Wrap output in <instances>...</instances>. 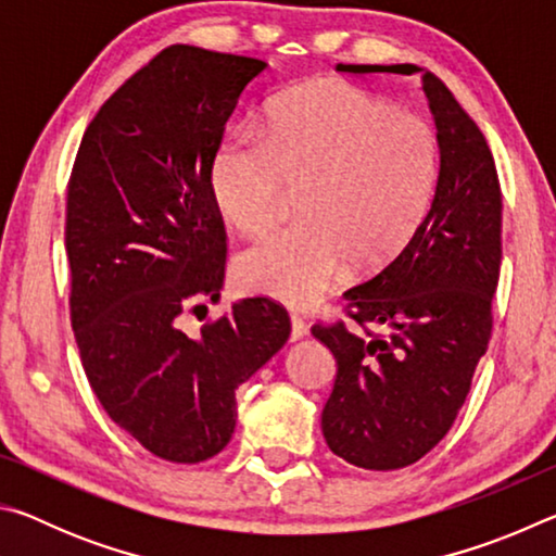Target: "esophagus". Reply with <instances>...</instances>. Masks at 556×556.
I'll list each match as a JSON object with an SVG mask.
<instances>
[{"label":"esophagus","instance_id":"obj_1","mask_svg":"<svg viewBox=\"0 0 556 556\" xmlns=\"http://www.w3.org/2000/svg\"><path fill=\"white\" fill-rule=\"evenodd\" d=\"M308 333V326L304 324V318L291 314V341H301Z\"/></svg>","mask_w":556,"mask_h":556}]
</instances>
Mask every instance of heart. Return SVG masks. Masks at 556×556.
Instances as JSON below:
<instances>
[{
    "instance_id": "b5f03b06",
    "label": "heart",
    "mask_w": 556,
    "mask_h": 556,
    "mask_svg": "<svg viewBox=\"0 0 556 556\" xmlns=\"http://www.w3.org/2000/svg\"><path fill=\"white\" fill-rule=\"evenodd\" d=\"M225 220L265 232L301 191L304 220L238 260L244 287L312 306L345 277L388 267L419 232L439 181V139L425 117L343 80H318L271 108L265 135L238 131L213 162Z\"/></svg>"
}]
</instances>
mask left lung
<instances>
[{"mask_svg":"<svg viewBox=\"0 0 556 556\" xmlns=\"http://www.w3.org/2000/svg\"><path fill=\"white\" fill-rule=\"evenodd\" d=\"M351 68L421 71L409 63ZM421 83L441 154L427 218L388 267L345 291L353 326H312L338 365L321 414L326 444L368 470L409 466L446 437L488 351L501 277L503 193L491 147L434 73ZM370 323L386 333L375 334Z\"/></svg>","mask_w":556,"mask_h":556,"instance_id":"left-lung-1","label":"left lung"}]
</instances>
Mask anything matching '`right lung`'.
Returning a JSON list of instances; mask_svg holds the SVG:
<instances>
[{
  "mask_svg": "<svg viewBox=\"0 0 556 556\" xmlns=\"http://www.w3.org/2000/svg\"><path fill=\"white\" fill-rule=\"evenodd\" d=\"M265 68L168 46L92 117L71 172L65 252L80 363L110 419L176 464L228 446L235 390L291 333L267 296L232 304L195 338L181 328L195 299H220L228 244L213 162L242 90Z\"/></svg>",
  "mask_w": 556,
  "mask_h": 556,
  "instance_id": "obj_1",
  "label": "right lung"
}]
</instances>
